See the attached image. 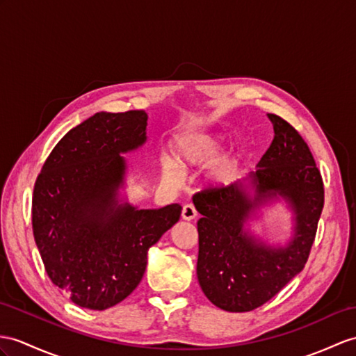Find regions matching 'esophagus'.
<instances>
[{"instance_id":"obj_1","label":"esophagus","mask_w":356,"mask_h":356,"mask_svg":"<svg viewBox=\"0 0 356 356\" xmlns=\"http://www.w3.org/2000/svg\"><path fill=\"white\" fill-rule=\"evenodd\" d=\"M196 216H197V211H196L195 205L186 204V205L183 207V213H181V218H183L184 220H193V219L196 218Z\"/></svg>"}]
</instances>
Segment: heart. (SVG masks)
Returning a JSON list of instances; mask_svg holds the SVG:
<instances>
[{
    "mask_svg": "<svg viewBox=\"0 0 356 356\" xmlns=\"http://www.w3.org/2000/svg\"><path fill=\"white\" fill-rule=\"evenodd\" d=\"M222 152V137L220 136H195L186 140L177 152V161L183 169L204 168L211 164ZM237 168V159H228L219 164L214 170L213 178L218 184H227L232 179ZM163 177L168 181H178L179 170L170 161L161 163Z\"/></svg>",
    "mask_w": 356,
    "mask_h": 356,
    "instance_id": "heart-1",
    "label": "heart"
}]
</instances>
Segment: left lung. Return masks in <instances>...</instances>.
<instances>
[{
    "label": "left lung",
    "instance_id": "left-lung-1",
    "mask_svg": "<svg viewBox=\"0 0 356 356\" xmlns=\"http://www.w3.org/2000/svg\"><path fill=\"white\" fill-rule=\"evenodd\" d=\"M275 137L246 179L207 187L193 195L199 214L197 281L220 309L246 313L264 305L296 276L311 252L325 204L322 173L298 129L270 115ZM256 188L250 200L245 184ZM282 195L297 214L293 238L284 248L259 244L244 231L250 213L266 198Z\"/></svg>",
    "mask_w": 356,
    "mask_h": 356
}]
</instances>
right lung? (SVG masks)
<instances>
[{
    "label": "right lung",
    "mask_w": 356,
    "mask_h": 356,
    "mask_svg": "<svg viewBox=\"0 0 356 356\" xmlns=\"http://www.w3.org/2000/svg\"><path fill=\"white\" fill-rule=\"evenodd\" d=\"M146 120L145 110L97 113L54 146L34 184L31 222L43 266L78 307L102 311L129 296L149 248L179 220V204L118 205L120 154L145 143Z\"/></svg>",
    "instance_id": "obj_1"
}]
</instances>
